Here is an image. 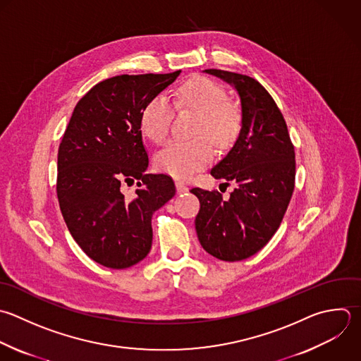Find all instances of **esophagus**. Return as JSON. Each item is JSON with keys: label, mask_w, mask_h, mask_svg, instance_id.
Segmentation results:
<instances>
[{"label": "esophagus", "mask_w": 361, "mask_h": 361, "mask_svg": "<svg viewBox=\"0 0 361 361\" xmlns=\"http://www.w3.org/2000/svg\"><path fill=\"white\" fill-rule=\"evenodd\" d=\"M175 185H176V192H178L179 195H182V193H186V192H188V186H186L185 183H182V182H176Z\"/></svg>", "instance_id": "34e87169"}]
</instances>
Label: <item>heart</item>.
<instances>
[{"mask_svg": "<svg viewBox=\"0 0 361 361\" xmlns=\"http://www.w3.org/2000/svg\"><path fill=\"white\" fill-rule=\"evenodd\" d=\"M226 89L204 76L183 82L176 92L175 106L197 114L192 141H172L155 155L159 171L172 178L188 180L207 166L214 157L210 139L219 148L230 147L238 137L243 114L237 104L227 100ZM172 104L164 96L149 99L141 110L140 128L155 144L165 141L172 121ZM209 139L207 140V138Z\"/></svg>", "mask_w": 361, "mask_h": 361, "instance_id": "obj_1", "label": "heart"}]
</instances>
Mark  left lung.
I'll list each match as a JSON object with an SVG mask.
<instances>
[{"label": "left lung", "instance_id": "1", "mask_svg": "<svg viewBox=\"0 0 361 361\" xmlns=\"http://www.w3.org/2000/svg\"><path fill=\"white\" fill-rule=\"evenodd\" d=\"M203 72L235 89L243 126L231 149L210 171L213 178L235 185L230 199L200 188L190 190L200 202L196 233L213 257L241 261L258 252L283 219L295 186V151L278 106L255 79L219 69Z\"/></svg>", "mask_w": 361, "mask_h": 361}]
</instances>
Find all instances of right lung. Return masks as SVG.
<instances>
[{"instance_id":"obj_1","label":"right lung","mask_w":361,"mask_h":361,"mask_svg":"<svg viewBox=\"0 0 361 361\" xmlns=\"http://www.w3.org/2000/svg\"><path fill=\"white\" fill-rule=\"evenodd\" d=\"M179 75H121L100 82L76 104L59 145L62 216L79 247L103 267L123 269L144 259L152 245V214L175 196L169 176L145 172L149 159L140 116ZM135 180L136 197L124 198L121 185Z\"/></svg>"}]
</instances>
